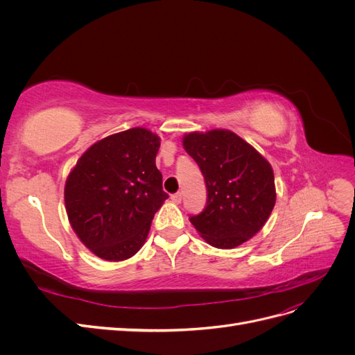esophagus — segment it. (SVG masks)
<instances>
[{
    "mask_svg": "<svg viewBox=\"0 0 355 355\" xmlns=\"http://www.w3.org/2000/svg\"><path fill=\"white\" fill-rule=\"evenodd\" d=\"M170 198H171V201H173V202L179 204L182 201V192H176V194H173Z\"/></svg>",
    "mask_w": 355,
    "mask_h": 355,
    "instance_id": "1",
    "label": "esophagus"
}]
</instances>
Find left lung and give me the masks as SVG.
Masks as SVG:
<instances>
[{"label":"left lung","instance_id":"8db88e82","mask_svg":"<svg viewBox=\"0 0 355 355\" xmlns=\"http://www.w3.org/2000/svg\"><path fill=\"white\" fill-rule=\"evenodd\" d=\"M185 151L206 180L207 204L189 220L218 249H232L261 231L275 204L270 163L230 130L189 133Z\"/></svg>","mask_w":355,"mask_h":355}]
</instances>
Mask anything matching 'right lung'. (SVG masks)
Wrapping results in <instances>:
<instances>
[{"instance_id": "1", "label": "right lung", "mask_w": 355, "mask_h": 355, "mask_svg": "<svg viewBox=\"0 0 355 355\" xmlns=\"http://www.w3.org/2000/svg\"><path fill=\"white\" fill-rule=\"evenodd\" d=\"M159 137L135 127L92 145L65 185L71 227L105 261H124L144 245L168 196L155 166Z\"/></svg>"}]
</instances>
